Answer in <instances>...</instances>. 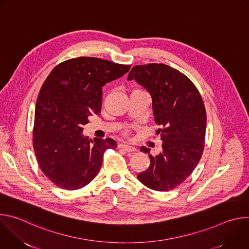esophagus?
<instances>
[{"instance_id": "1", "label": "esophagus", "mask_w": 249, "mask_h": 249, "mask_svg": "<svg viewBox=\"0 0 249 249\" xmlns=\"http://www.w3.org/2000/svg\"><path fill=\"white\" fill-rule=\"evenodd\" d=\"M118 147H119V148H121V149H123V150H125V151H126L127 153H129V154H134V153L137 151V149H136L135 147H131V146L123 145V144L119 145Z\"/></svg>"}]
</instances>
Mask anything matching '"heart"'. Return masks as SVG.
Listing matches in <instances>:
<instances>
[{"label": "heart", "instance_id": "obj_1", "mask_svg": "<svg viewBox=\"0 0 249 249\" xmlns=\"http://www.w3.org/2000/svg\"><path fill=\"white\" fill-rule=\"evenodd\" d=\"M130 131H131L130 127H126V128H124V130H123V134H124L125 136H128V135L130 134Z\"/></svg>", "mask_w": 249, "mask_h": 249}]
</instances>
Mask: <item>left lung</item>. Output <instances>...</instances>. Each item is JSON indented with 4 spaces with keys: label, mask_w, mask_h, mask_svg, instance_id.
I'll list each match as a JSON object with an SVG mask.
<instances>
[{
    "label": "left lung",
    "mask_w": 249,
    "mask_h": 249,
    "mask_svg": "<svg viewBox=\"0 0 249 249\" xmlns=\"http://www.w3.org/2000/svg\"><path fill=\"white\" fill-rule=\"evenodd\" d=\"M135 80L153 97L157 135L162 141L161 152L138 179L148 188L168 191L183 183L199 163L204 151L207 114L202 96L192 81L165 64L137 65L128 80Z\"/></svg>",
    "instance_id": "8db88e82"
}]
</instances>
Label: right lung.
Segmentation results:
<instances>
[{
    "mask_svg": "<svg viewBox=\"0 0 249 249\" xmlns=\"http://www.w3.org/2000/svg\"><path fill=\"white\" fill-rule=\"evenodd\" d=\"M131 65L94 57L58 64L44 81L35 105L32 144L42 172L56 186L77 190L97 175L111 138L89 139L83 127L100 113L102 87L124 76Z\"/></svg>",
    "mask_w": 249,
    "mask_h": 249,
    "instance_id": "obj_1",
    "label": "right lung"
}]
</instances>
